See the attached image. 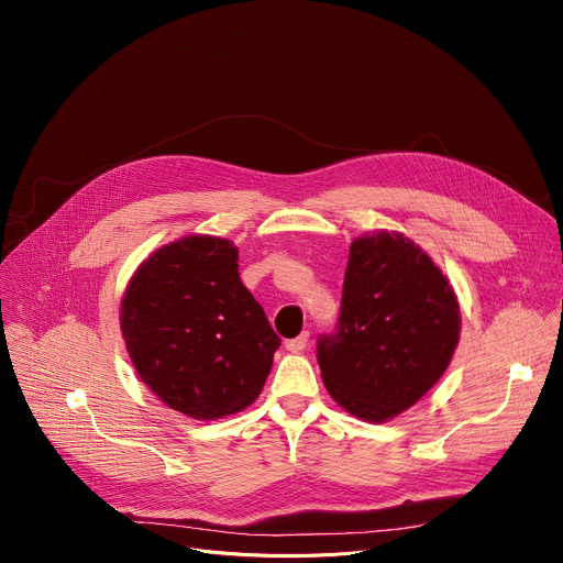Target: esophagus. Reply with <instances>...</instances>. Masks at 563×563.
Masks as SVG:
<instances>
[{
    "label": "esophagus",
    "mask_w": 563,
    "mask_h": 563,
    "mask_svg": "<svg viewBox=\"0 0 563 563\" xmlns=\"http://www.w3.org/2000/svg\"><path fill=\"white\" fill-rule=\"evenodd\" d=\"M307 343H309V332H300L296 339H289V341L285 343V347H287L289 352H302V350L307 347Z\"/></svg>",
    "instance_id": "obj_1"
}]
</instances>
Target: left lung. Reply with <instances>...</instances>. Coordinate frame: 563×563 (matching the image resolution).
<instances>
[{"instance_id": "left-lung-1", "label": "left lung", "mask_w": 563, "mask_h": 563, "mask_svg": "<svg viewBox=\"0 0 563 563\" xmlns=\"http://www.w3.org/2000/svg\"><path fill=\"white\" fill-rule=\"evenodd\" d=\"M461 313L441 269L410 238L378 231L350 247L339 323L316 358L332 398L380 423L412 408L441 378Z\"/></svg>"}]
</instances>
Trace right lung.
<instances>
[{"label": "right lung", "instance_id": "obj_1", "mask_svg": "<svg viewBox=\"0 0 563 563\" xmlns=\"http://www.w3.org/2000/svg\"><path fill=\"white\" fill-rule=\"evenodd\" d=\"M120 328L148 389L200 421L252 406L280 347L265 309L240 280L238 250L211 235L176 240L140 265Z\"/></svg>", "mask_w": 563, "mask_h": 563}]
</instances>
